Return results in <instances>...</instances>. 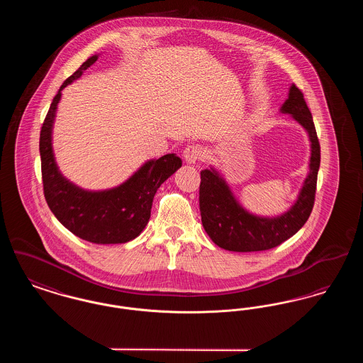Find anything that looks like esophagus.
I'll return each instance as SVG.
<instances>
[{
    "label": "esophagus",
    "instance_id": "obj_1",
    "mask_svg": "<svg viewBox=\"0 0 363 363\" xmlns=\"http://www.w3.org/2000/svg\"><path fill=\"white\" fill-rule=\"evenodd\" d=\"M204 156V151H203V147L197 145V144H191L188 145L184 151V159L188 162V163H196L199 159H201Z\"/></svg>",
    "mask_w": 363,
    "mask_h": 363
}]
</instances>
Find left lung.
Here are the masks:
<instances>
[{
    "label": "left lung",
    "mask_w": 363,
    "mask_h": 363,
    "mask_svg": "<svg viewBox=\"0 0 363 363\" xmlns=\"http://www.w3.org/2000/svg\"><path fill=\"white\" fill-rule=\"evenodd\" d=\"M281 111L291 114L308 130L311 141V173L289 212L272 219L250 215L238 204L219 174L215 170L201 172L199 197L201 222L211 240L225 250L261 252L277 247L293 237L311 216L321 150L311 110L295 84L290 88Z\"/></svg>",
    "instance_id": "1"
}]
</instances>
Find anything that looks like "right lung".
I'll list each match as a JSON object with an SVG mask.
<instances>
[{
    "label": "right lung",
    "mask_w": 363,
    "mask_h": 363,
    "mask_svg": "<svg viewBox=\"0 0 363 363\" xmlns=\"http://www.w3.org/2000/svg\"><path fill=\"white\" fill-rule=\"evenodd\" d=\"M98 55L88 58L69 76L54 96L40 129L39 151L43 193L54 216L70 233L84 241L108 245L132 241L144 230L151 216L156 190L175 173L182 160L174 154L147 162L125 184L104 191L79 189L57 169L52 148V128L61 91L79 79Z\"/></svg>",
    "instance_id": "obj_1"
}]
</instances>
